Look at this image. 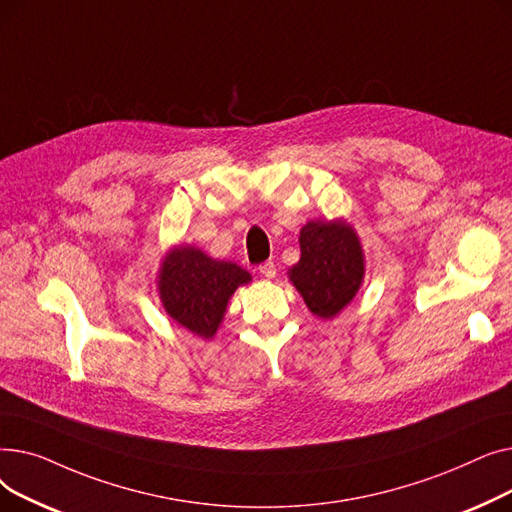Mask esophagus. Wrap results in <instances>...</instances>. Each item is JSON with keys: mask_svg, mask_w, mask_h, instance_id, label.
<instances>
[{"mask_svg": "<svg viewBox=\"0 0 512 512\" xmlns=\"http://www.w3.org/2000/svg\"><path fill=\"white\" fill-rule=\"evenodd\" d=\"M259 274H261V276H265L267 280L276 278V265H274V261H265V263H261V265H259Z\"/></svg>", "mask_w": 512, "mask_h": 512, "instance_id": "1", "label": "esophagus"}]
</instances>
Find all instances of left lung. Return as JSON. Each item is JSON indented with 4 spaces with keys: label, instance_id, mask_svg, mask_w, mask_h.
<instances>
[{
    "label": "left lung",
    "instance_id": "8db88e82",
    "mask_svg": "<svg viewBox=\"0 0 512 512\" xmlns=\"http://www.w3.org/2000/svg\"><path fill=\"white\" fill-rule=\"evenodd\" d=\"M301 259L288 278L301 292L309 311L332 319L355 299L365 276L361 240L344 220H313L301 228Z\"/></svg>",
    "mask_w": 512,
    "mask_h": 512
}]
</instances>
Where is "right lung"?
Returning a JSON list of instances; mask_svg holds the SVG:
<instances>
[{"mask_svg": "<svg viewBox=\"0 0 512 512\" xmlns=\"http://www.w3.org/2000/svg\"><path fill=\"white\" fill-rule=\"evenodd\" d=\"M251 274L230 261H218L195 247H174L159 267L157 288L166 313L201 338L218 332L234 290Z\"/></svg>", "mask_w": 512, "mask_h": 512, "instance_id": "obj_1", "label": "right lung"}]
</instances>
